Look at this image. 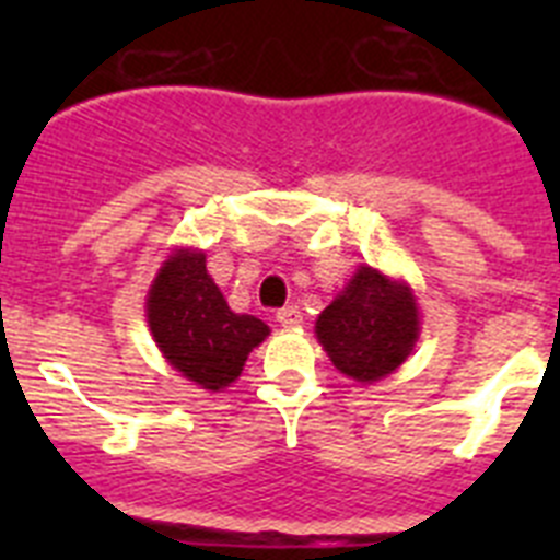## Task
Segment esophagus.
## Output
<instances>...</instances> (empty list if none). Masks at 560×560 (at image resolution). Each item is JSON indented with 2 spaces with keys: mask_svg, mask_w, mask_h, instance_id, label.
<instances>
[{
  "mask_svg": "<svg viewBox=\"0 0 560 560\" xmlns=\"http://www.w3.org/2000/svg\"><path fill=\"white\" fill-rule=\"evenodd\" d=\"M277 323L283 325V328H296V325L303 323V311L296 308V305H285V308L277 311Z\"/></svg>",
  "mask_w": 560,
  "mask_h": 560,
  "instance_id": "obj_1",
  "label": "esophagus"
}]
</instances>
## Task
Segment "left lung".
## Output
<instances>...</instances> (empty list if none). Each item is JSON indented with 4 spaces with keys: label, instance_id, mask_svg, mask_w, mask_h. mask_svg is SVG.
I'll return each mask as SVG.
<instances>
[{
    "label": "left lung",
    "instance_id": "obj_1",
    "mask_svg": "<svg viewBox=\"0 0 560 560\" xmlns=\"http://www.w3.org/2000/svg\"><path fill=\"white\" fill-rule=\"evenodd\" d=\"M420 334V314L407 283L359 266L345 291L316 319V339L334 368L373 384L407 361Z\"/></svg>",
    "mask_w": 560,
    "mask_h": 560
}]
</instances>
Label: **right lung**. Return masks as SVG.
I'll list each match as a JSON object with an SVG mask.
<instances>
[{
  "instance_id": "add662e5",
  "label": "right lung",
  "mask_w": 560,
  "mask_h": 560,
  "mask_svg": "<svg viewBox=\"0 0 560 560\" xmlns=\"http://www.w3.org/2000/svg\"><path fill=\"white\" fill-rule=\"evenodd\" d=\"M153 341L173 370L201 389L219 393L241 375L246 359L269 336V325L235 314L207 275L205 252L176 249L145 300Z\"/></svg>"
}]
</instances>
